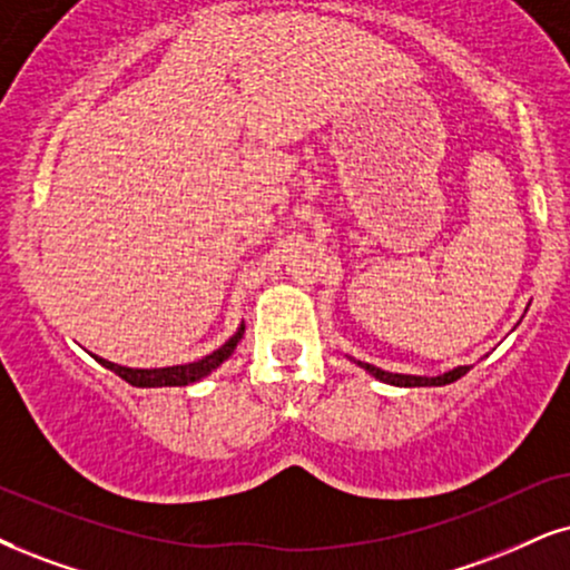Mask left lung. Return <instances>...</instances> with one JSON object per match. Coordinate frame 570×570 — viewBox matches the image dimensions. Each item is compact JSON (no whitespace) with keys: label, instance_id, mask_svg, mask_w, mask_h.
<instances>
[{"label":"left lung","instance_id":"left-lung-1","mask_svg":"<svg viewBox=\"0 0 570 570\" xmlns=\"http://www.w3.org/2000/svg\"><path fill=\"white\" fill-rule=\"evenodd\" d=\"M360 368H365L371 373V376H376L379 381H384V384H392V386H444V384H452V381H458L460 376H465L468 371H471V365H458V368L442 373V376H407V373H389V371H381L376 365L371 363H360Z\"/></svg>","mask_w":570,"mask_h":570}]
</instances>
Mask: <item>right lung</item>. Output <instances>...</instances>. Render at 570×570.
Here are the masks:
<instances>
[{
  "instance_id": "add662e5",
  "label": "right lung",
  "mask_w": 570,
  "mask_h": 570,
  "mask_svg": "<svg viewBox=\"0 0 570 570\" xmlns=\"http://www.w3.org/2000/svg\"><path fill=\"white\" fill-rule=\"evenodd\" d=\"M244 336V323L236 328V334L228 338L223 347H218L210 355H205L197 363H186V365H170V368H126V365L110 363V360L97 357L105 368H110L112 373H118L120 379L128 381L131 386H186L194 384V381L205 379L207 373H213L223 360L232 357V352L236 350V344L242 342Z\"/></svg>"
}]
</instances>
